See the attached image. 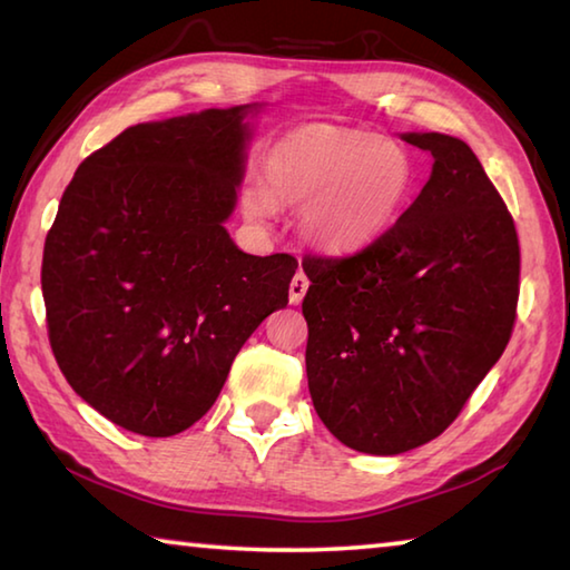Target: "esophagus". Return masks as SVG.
I'll return each instance as SVG.
<instances>
[{"instance_id":"obj_1","label":"esophagus","mask_w":570,"mask_h":570,"mask_svg":"<svg viewBox=\"0 0 570 570\" xmlns=\"http://www.w3.org/2000/svg\"><path fill=\"white\" fill-rule=\"evenodd\" d=\"M306 288H308L306 274H304V272H296L294 278H292V284H288V302H292V304H302Z\"/></svg>"}]
</instances>
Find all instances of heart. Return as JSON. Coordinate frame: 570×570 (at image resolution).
I'll return each instance as SVG.
<instances>
[{"label":"heart","mask_w":570,"mask_h":570,"mask_svg":"<svg viewBox=\"0 0 570 570\" xmlns=\"http://www.w3.org/2000/svg\"><path fill=\"white\" fill-rule=\"evenodd\" d=\"M264 184L244 199L252 219H268L274 199L304 206L308 239L328 252H354L376 242L406 209L416 164L399 141L379 134L312 124L274 144Z\"/></svg>","instance_id":"1"}]
</instances>
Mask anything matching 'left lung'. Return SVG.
<instances>
[{
  "mask_svg": "<svg viewBox=\"0 0 570 570\" xmlns=\"http://www.w3.org/2000/svg\"><path fill=\"white\" fill-rule=\"evenodd\" d=\"M433 169L389 232L304 256L306 376L344 446L396 456L446 431L501 358L519 306L513 216L465 141L403 134Z\"/></svg>",
  "mask_w": 570,
  "mask_h": 570,
  "instance_id": "obj_1",
  "label": "left lung"
}]
</instances>
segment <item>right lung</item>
<instances>
[{
    "label": "right lung",
    "instance_id": "add662e5",
    "mask_svg": "<svg viewBox=\"0 0 570 570\" xmlns=\"http://www.w3.org/2000/svg\"><path fill=\"white\" fill-rule=\"evenodd\" d=\"M256 105L137 124L79 164L41 258L49 344L81 399L164 439L214 406L298 262L236 249L224 222Z\"/></svg>",
    "mask_w": 570,
    "mask_h": 570
}]
</instances>
